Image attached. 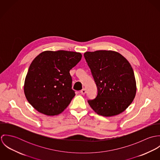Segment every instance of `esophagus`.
I'll list each match as a JSON object with an SVG mask.
<instances>
[{
	"instance_id": "esophagus-1",
	"label": "esophagus",
	"mask_w": 160,
	"mask_h": 160,
	"mask_svg": "<svg viewBox=\"0 0 160 160\" xmlns=\"http://www.w3.org/2000/svg\"><path fill=\"white\" fill-rule=\"evenodd\" d=\"M80 92H81V93L82 95H84V94L86 93V89L84 88V89H82L81 91Z\"/></svg>"
}]
</instances>
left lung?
<instances>
[{
    "label": "left lung",
    "mask_w": 160,
    "mask_h": 160,
    "mask_svg": "<svg viewBox=\"0 0 160 160\" xmlns=\"http://www.w3.org/2000/svg\"><path fill=\"white\" fill-rule=\"evenodd\" d=\"M84 56L98 90L97 97L88 100L91 107L106 117L123 112L136 93L135 76L129 62L112 50L87 52Z\"/></svg>",
    "instance_id": "1"
}]
</instances>
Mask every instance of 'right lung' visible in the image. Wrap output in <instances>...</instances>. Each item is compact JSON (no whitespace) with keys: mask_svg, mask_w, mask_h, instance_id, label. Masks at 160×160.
Here are the masks:
<instances>
[{"mask_svg":"<svg viewBox=\"0 0 160 160\" xmlns=\"http://www.w3.org/2000/svg\"><path fill=\"white\" fill-rule=\"evenodd\" d=\"M81 58L79 52L65 50L45 51L38 55L24 81V92L28 102L46 115L63 112L75 96L69 71Z\"/></svg>","mask_w":160,"mask_h":160,"instance_id":"1","label":"right lung"}]
</instances>
